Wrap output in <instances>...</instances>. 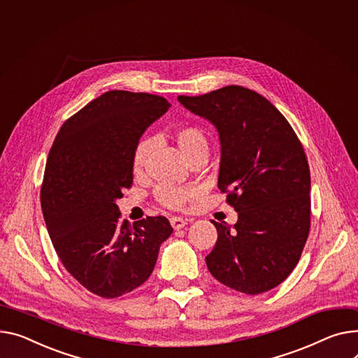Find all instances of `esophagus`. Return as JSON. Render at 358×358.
<instances>
[{
	"mask_svg": "<svg viewBox=\"0 0 358 358\" xmlns=\"http://www.w3.org/2000/svg\"><path fill=\"white\" fill-rule=\"evenodd\" d=\"M170 223H171V226H173V229H176V230H180V229H182L187 223H185V220L182 219V217H171L170 219Z\"/></svg>",
	"mask_w": 358,
	"mask_h": 358,
	"instance_id": "34e87169",
	"label": "esophagus"
}]
</instances>
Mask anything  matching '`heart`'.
I'll return each instance as SVG.
<instances>
[{
    "instance_id": "heart-1",
    "label": "heart",
    "mask_w": 358,
    "mask_h": 358,
    "mask_svg": "<svg viewBox=\"0 0 358 358\" xmlns=\"http://www.w3.org/2000/svg\"><path fill=\"white\" fill-rule=\"evenodd\" d=\"M174 139L184 158H188L196 151L208 147L206 134L196 127L180 128L176 132ZM151 148H152L151 139H142L136 145L134 152V159H132L135 173H141L142 169H144L148 155L151 152ZM199 194H200V189L196 185H164L158 189L159 201L170 208H182L188 203H193L199 197Z\"/></svg>"
}]
</instances>
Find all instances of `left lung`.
<instances>
[{"label":"left lung","mask_w":358,"mask_h":358,"mask_svg":"<svg viewBox=\"0 0 358 358\" xmlns=\"http://www.w3.org/2000/svg\"><path fill=\"white\" fill-rule=\"evenodd\" d=\"M178 102L216 128L219 188L237 211L231 229L213 222L217 242L206 264L226 287L257 295L296 266L308 239L311 176L303 148L285 116L262 94L226 86Z\"/></svg>","instance_id":"1"}]
</instances>
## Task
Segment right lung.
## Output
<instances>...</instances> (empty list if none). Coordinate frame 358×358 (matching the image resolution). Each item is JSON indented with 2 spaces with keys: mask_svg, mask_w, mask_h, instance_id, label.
I'll return each instance as SVG.
<instances>
[{
  "mask_svg": "<svg viewBox=\"0 0 358 358\" xmlns=\"http://www.w3.org/2000/svg\"><path fill=\"white\" fill-rule=\"evenodd\" d=\"M170 106L157 94L109 90L56 135L41 187L43 216L63 266L92 294L116 298L138 288L173 233L162 216L122 222L116 204L132 184L139 138Z\"/></svg>",
  "mask_w": 358,
  "mask_h": 358,
  "instance_id": "right-lung-1",
  "label": "right lung"
}]
</instances>
